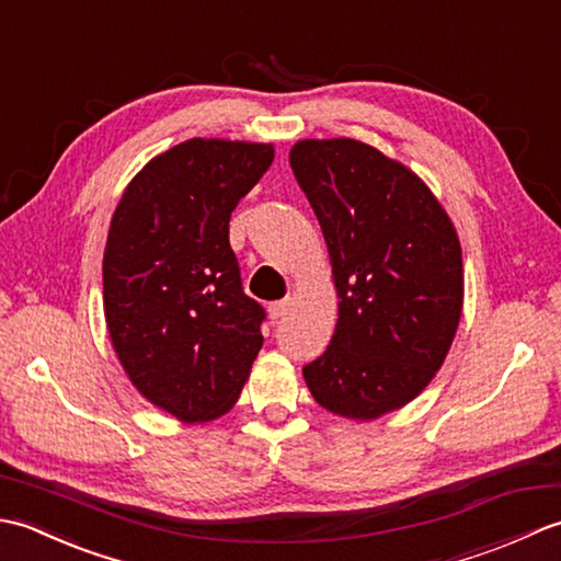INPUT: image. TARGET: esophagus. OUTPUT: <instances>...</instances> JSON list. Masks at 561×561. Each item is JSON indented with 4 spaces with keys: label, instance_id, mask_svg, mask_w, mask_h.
I'll list each match as a JSON object with an SVG mask.
<instances>
[{
    "label": "esophagus",
    "instance_id": "esophagus-1",
    "mask_svg": "<svg viewBox=\"0 0 561 561\" xmlns=\"http://www.w3.org/2000/svg\"><path fill=\"white\" fill-rule=\"evenodd\" d=\"M291 299H284V301H274L270 304V318L277 320V318H284L289 311H291Z\"/></svg>",
    "mask_w": 561,
    "mask_h": 561
}]
</instances>
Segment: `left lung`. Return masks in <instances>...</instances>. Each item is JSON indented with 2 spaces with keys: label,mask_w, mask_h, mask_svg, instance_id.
I'll use <instances>...</instances> for the list:
<instances>
[{
  "label": "left lung",
  "mask_w": 561,
  "mask_h": 561,
  "mask_svg": "<svg viewBox=\"0 0 561 561\" xmlns=\"http://www.w3.org/2000/svg\"><path fill=\"white\" fill-rule=\"evenodd\" d=\"M291 171L323 229L340 318L304 366L320 408L347 420L400 410L444 364L462 313L456 226L408 165L356 139H301Z\"/></svg>",
  "instance_id": "8db88e82"
}]
</instances>
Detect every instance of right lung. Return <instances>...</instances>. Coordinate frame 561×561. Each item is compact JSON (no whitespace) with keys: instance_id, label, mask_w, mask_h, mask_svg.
<instances>
[{"instance_id":"1","label":"right lung","mask_w":561,"mask_h":561,"mask_svg":"<svg viewBox=\"0 0 561 561\" xmlns=\"http://www.w3.org/2000/svg\"><path fill=\"white\" fill-rule=\"evenodd\" d=\"M272 145L187 139L141 169L103 253V311L133 386L181 422L229 412L262 347L265 308L243 294L229 219Z\"/></svg>"}]
</instances>
